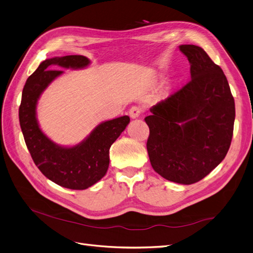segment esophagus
I'll list each match as a JSON object with an SVG mask.
<instances>
[{"label": "esophagus", "mask_w": 253, "mask_h": 253, "mask_svg": "<svg viewBox=\"0 0 253 253\" xmlns=\"http://www.w3.org/2000/svg\"><path fill=\"white\" fill-rule=\"evenodd\" d=\"M142 114V108L139 106H132L129 110V116L132 119H136Z\"/></svg>", "instance_id": "esophagus-1"}]
</instances>
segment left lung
<instances>
[{"label": "left lung", "mask_w": 253, "mask_h": 253, "mask_svg": "<svg viewBox=\"0 0 253 253\" xmlns=\"http://www.w3.org/2000/svg\"><path fill=\"white\" fill-rule=\"evenodd\" d=\"M179 49L191 64V80L150 108L147 150L156 173L192 184L226 156L236 108L226 76L207 52L194 44Z\"/></svg>", "instance_id": "8db88e82"}]
</instances>
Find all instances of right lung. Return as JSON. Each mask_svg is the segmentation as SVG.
Here are the masks:
<instances>
[{
	"label": "right lung",
	"instance_id": "add662e5",
	"mask_svg": "<svg viewBox=\"0 0 253 253\" xmlns=\"http://www.w3.org/2000/svg\"><path fill=\"white\" fill-rule=\"evenodd\" d=\"M89 64L82 55H69L42 61L27 79L18 117L25 143L40 171L50 180L71 190H85L107 172L109 149L130 122L128 116L103 122L80 144L61 147L46 137L36 119V104L42 92L64 69H82Z\"/></svg>",
	"mask_w": 253,
	"mask_h": 253
}]
</instances>
